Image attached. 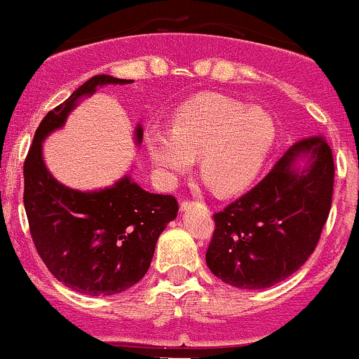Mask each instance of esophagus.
Returning <instances> with one entry per match:
<instances>
[{"label":"esophagus","mask_w":359,"mask_h":359,"mask_svg":"<svg viewBox=\"0 0 359 359\" xmlns=\"http://www.w3.org/2000/svg\"><path fill=\"white\" fill-rule=\"evenodd\" d=\"M192 205H194V201H187V199H186V201H182V205H180V210L186 211L187 208H191Z\"/></svg>","instance_id":"1"}]
</instances>
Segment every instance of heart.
Returning a JSON list of instances; mask_svg holds the SVG:
<instances>
[{
    "label": "heart",
    "instance_id": "heart-1",
    "mask_svg": "<svg viewBox=\"0 0 359 359\" xmlns=\"http://www.w3.org/2000/svg\"><path fill=\"white\" fill-rule=\"evenodd\" d=\"M275 127L265 111L222 94H201L172 118V130L151 129L146 148L153 165L177 180L199 156L205 182L222 194L249 186L273 148Z\"/></svg>",
    "mask_w": 359,
    "mask_h": 359
}]
</instances>
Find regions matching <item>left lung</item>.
Segmentation results:
<instances>
[{
    "label": "left lung",
    "instance_id": "left-lung-1",
    "mask_svg": "<svg viewBox=\"0 0 359 359\" xmlns=\"http://www.w3.org/2000/svg\"><path fill=\"white\" fill-rule=\"evenodd\" d=\"M334 156L322 135L297 141L265 179L213 215L206 265L239 289H266L306 263L334 192Z\"/></svg>",
    "mask_w": 359,
    "mask_h": 359
}]
</instances>
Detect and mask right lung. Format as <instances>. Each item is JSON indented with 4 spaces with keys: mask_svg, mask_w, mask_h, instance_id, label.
I'll return each mask as SVG.
<instances>
[{
    "mask_svg": "<svg viewBox=\"0 0 359 359\" xmlns=\"http://www.w3.org/2000/svg\"><path fill=\"white\" fill-rule=\"evenodd\" d=\"M130 82L111 75L84 82L44 116L24 163V206L34 246L63 285L88 296H113L137 284L179 205L173 196L144 191L130 175L100 191L70 189L44 165L43 141L65 126L81 97L101 86ZM141 141L142 127L137 126L135 142Z\"/></svg>",
    "mask_w": 359,
    "mask_h": 359,
    "instance_id": "right-lung-1",
    "label": "right lung"
}]
</instances>
